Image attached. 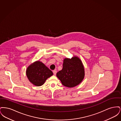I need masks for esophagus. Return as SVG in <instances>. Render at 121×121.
Listing matches in <instances>:
<instances>
[{
	"instance_id": "obj_1",
	"label": "esophagus",
	"mask_w": 121,
	"mask_h": 121,
	"mask_svg": "<svg viewBox=\"0 0 121 121\" xmlns=\"http://www.w3.org/2000/svg\"><path fill=\"white\" fill-rule=\"evenodd\" d=\"M53 74H54V75H56V73H57V71H56V70H54L53 71Z\"/></svg>"
}]
</instances>
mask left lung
<instances>
[{"label":"left lung","mask_w":121,"mask_h":121,"mask_svg":"<svg viewBox=\"0 0 121 121\" xmlns=\"http://www.w3.org/2000/svg\"><path fill=\"white\" fill-rule=\"evenodd\" d=\"M56 76L64 86L72 87L78 85L84 77V69L80 59L76 57L65 58L63 69Z\"/></svg>","instance_id":"obj_1"}]
</instances>
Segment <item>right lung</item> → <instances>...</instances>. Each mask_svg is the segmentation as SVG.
<instances>
[{"label":"right lung","mask_w":121,"mask_h":121,"mask_svg":"<svg viewBox=\"0 0 121 121\" xmlns=\"http://www.w3.org/2000/svg\"><path fill=\"white\" fill-rule=\"evenodd\" d=\"M52 74V71L39 61L30 65L26 70V75L29 80L37 86L43 85L47 79Z\"/></svg>","instance_id":"obj_1"}]
</instances>
